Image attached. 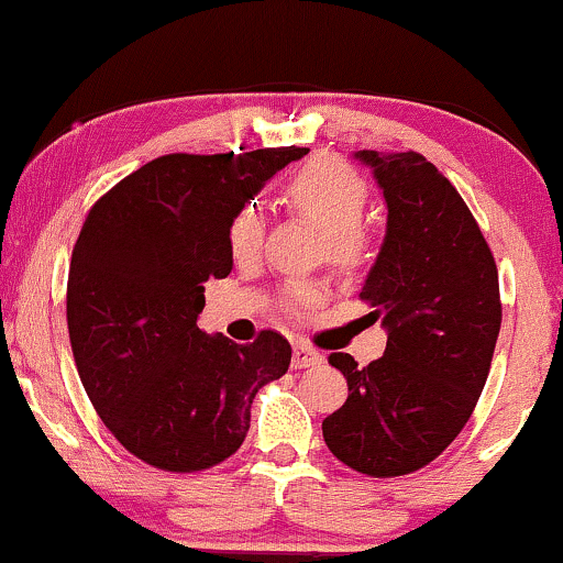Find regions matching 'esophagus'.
<instances>
[{"label": "esophagus", "instance_id": "esophagus-1", "mask_svg": "<svg viewBox=\"0 0 563 563\" xmlns=\"http://www.w3.org/2000/svg\"><path fill=\"white\" fill-rule=\"evenodd\" d=\"M323 361V355L319 350H313L306 342H297L295 345V353H292V366L295 368H308V366H319Z\"/></svg>", "mask_w": 563, "mask_h": 563}]
</instances>
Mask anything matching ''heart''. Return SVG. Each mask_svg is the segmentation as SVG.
<instances>
[{
	"instance_id": "heart-1",
	"label": "heart",
	"mask_w": 563,
	"mask_h": 563,
	"mask_svg": "<svg viewBox=\"0 0 563 563\" xmlns=\"http://www.w3.org/2000/svg\"><path fill=\"white\" fill-rule=\"evenodd\" d=\"M292 213L323 231L327 261L342 271L363 268L372 257V240L361 227L368 205V187L353 165L340 157H313L289 178L282 195ZM266 223L255 205H244L229 221V250L236 261H250L261 253ZM323 300V284L295 279L284 284L282 308L287 313H302Z\"/></svg>"
}]
</instances>
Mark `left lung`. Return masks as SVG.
I'll use <instances>...</instances> for the list:
<instances>
[{"mask_svg":"<svg viewBox=\"0 0 563 563\" xmlns=\"http://www.w3.org/2000/svg\"><path fill=\"white\" fill-rule=\"evenodd\" d=\"M387 200V236L361 300L387 329L382 358L329 363L347 400L323 419V440L366 477L432 464L474 413L498 342V266L464 197L419 152L361 150Z\"/></svg>","mask_w":563,"mask_h":563,"instance_id":"left-lung-1","label":"left lung"}]
</instances>
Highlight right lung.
I'll return each instance as SVG.
<instances>
[{
    "label": "right lung",
    "mask_w": 563,
    "mask_h": 563,
    "mask_svg": "<svg viewBox=\"0 0 563 563\" xmlns=\"http://www.w3.org/2000/svg\"><path fill=\"white\" fill-rule=\"evenodd\" d=\"M306 147L174 152L91 205L68 271V334L91 406L131 455L174 474L240 451L255 393L287 374L274 329L250 345L197 327L205 282L231 271L229 221Z\"/></svg>",
    "instance_id": "obj_1"
}]
</instances>
